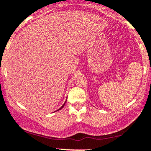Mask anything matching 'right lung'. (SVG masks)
I'll use <instances>...</instances> for the list:
<instances>
[{"mask_svg": "<svg viewBox=\"0 0 151 151\" xmlns=\"http://www.w3.org/2000/svg\"><path fill=\"white\" fill-rule=\"evenodd\" d=\"M65 102H66V101H65ZM65 102H64V104H63V105H62V106H61V107H60V108H59V109H58V110H57V111H59V110L62 109V108H63V106H64V105H65Z\"/></svg>", "mask_w": 151, "mask_h": 151, "instance_id": "right-lung-1", "label": "right lung"}]
</instances>
